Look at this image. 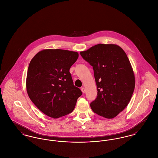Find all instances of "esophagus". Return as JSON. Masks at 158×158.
Listing matches in <instances>:
<instances>
[{"label":"esophagus","mask_w":158,"mask_h":158,"mask_svg":"<svg viewBox=\"0 0 158 158\" xmlns=\"http://www.w3.org/2000/svg\"><path fill=\"white\" fill-rule=\"evenodd\" d=\"M81 92H82L83 94L85 93V89L84 87H82V88H81Z\"/></svg>","instance_id":"esophagus-1"}]
</instances>
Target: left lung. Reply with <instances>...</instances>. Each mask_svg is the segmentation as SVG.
Wrapping results in <instances>:
<instances>
[{
    "instance_id": "left-lung-1",
    "label": "left lung",
    "mask_w": 158,
    "mask_h": 158,
    "mask_svg": "<svg viewBox=\"0 0 158 158\" xmlns=\"http://www.w3.org/2000/svg\"><path fill=\"white\" fill-rule=\"evenodd\" d=\"M80 54L94 71L98 94L92 110L99 116L114 118L128 105L135 89V75L126 53L116 44H99Z\"/></svg>"
}]
</instances>
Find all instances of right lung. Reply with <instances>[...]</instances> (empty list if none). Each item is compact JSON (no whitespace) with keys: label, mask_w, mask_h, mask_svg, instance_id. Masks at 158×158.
I'll use <instances>...</instances> for the list:
<instances>
[{"label":"right lung","mask_w":158,"mask_h":158,"mask_svg":"<svg viewBox=\"0 0 158 158\" xmlns=\"http://www.w3.org/2000/svg\"><path fill=\"white\" fill-rule=\"evenodd\" d=\"M78 56L66 50L45 49L32 58L26 77L27 93L45 115L57 118L74 110L82 92L73 84L69 69Z\"/></svg>","instance_id":"obj_1"}]
</instances>
